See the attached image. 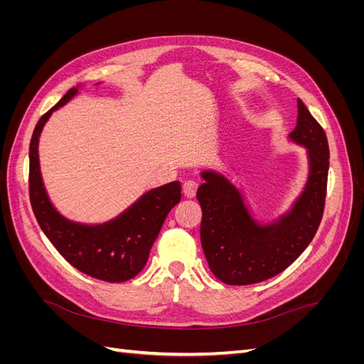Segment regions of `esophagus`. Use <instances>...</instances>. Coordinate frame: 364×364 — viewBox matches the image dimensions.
<instances>
[{
	"label": "esophagus",
	"instance_id": "1",
	"mask_svg": "<svg viewBox=\"0 0 364 364\" xmlns=\"http://www.w3.org/2000/svg\"><path fill=\"white\" fill-rule=\"evenodd\" d=\"M197 186H199V185H197V182H194V181H185L183 182L182 190H183V196L186 197V199H194Z\"/></svg>",
	"mask_w": 364,
	"mask_h": 364
}]
</instances>
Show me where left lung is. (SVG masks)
Returning <instances> with one entry per match:
<instances>
[{"mask_svg": "<svg viewBox=\"0 0 364 364\" xmlns=\"http://www.w3.org/2000/svg\"><path fill=\"white\" fill-rule=\"evenodd\" d=\"M289 139L306 149L308 178L289 211L270 223L253 218L243 193L225 174L200 173V241L209 269L225 284L249 285L277 277L311 243L321 225L329 149L323 129L302 100H297V121Z\"/></svg>", "mask_w": 364, "mask_h": 364, "instance_id": "obj_1", "label": "left lung"}]
</instances>
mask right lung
I'll return each instance as SVG.
<instances>
[{
    "label": "right lung",
    "instance_id": "right-lung-1",
    "mask_svg": "<svg viewBox=\"0 0 364 364\" xmlns=\"http://www.w3.org/2000/svg\"><path fill=\"white\" fill-rule=\"evenodd\" d=\"M71 87L58 105L42 115L30 141L28 190L33 213L51 245L73 267L106 282H124L144 269L165 217L181 202V182L174 181L142 194L118 217L100 225L77 223L53 206L39 165V136L54 111L79 92Z\"/></svg>",
    "mask_w": 364,
    "mask_h": 364
}]
</instances>
